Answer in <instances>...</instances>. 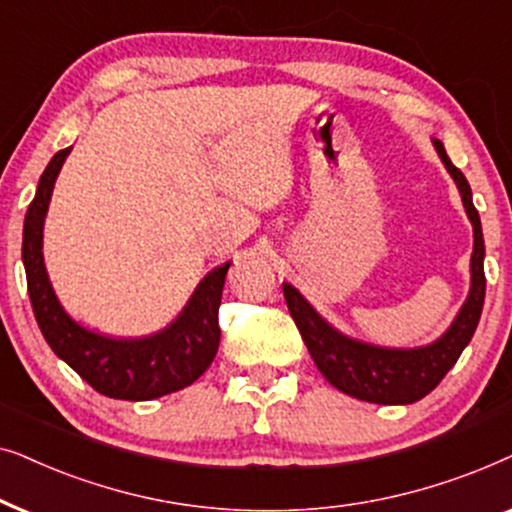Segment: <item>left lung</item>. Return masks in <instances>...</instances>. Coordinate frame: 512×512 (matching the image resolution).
<instances>
[{"mask_svg": "<svg viewBox=\"0 0 512 512\" xmlns=\"http://www.w3.org/2000/svg\"><path fill=\"white\" fill-rule=\"evenodd\" d=\"M442 163L459 187L463 208L473 222V257H470V295L452 327L438 342L424 349H379V346L353 342L332 330L311 304L292 288L283 285L285 302L295 320L299 335L309 349L313 363L332 386L353 398L377 405H410L424 398L452 370L461 351L466 349L480 323L485 304V241H482L480 215L470 199V185L459 168L449 161L440 140H433Z\"/></svg>", "mask_w": 512, "mask_h": 512, "instance_id": "obj_1", "label": "left lung"}]
</instances>
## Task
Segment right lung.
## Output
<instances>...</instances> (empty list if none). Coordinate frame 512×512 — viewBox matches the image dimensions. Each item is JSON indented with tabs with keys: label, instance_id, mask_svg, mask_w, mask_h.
Segmentation results:
<instances>
[{
	"label": "right lung",
	"instance_id": "obj_1",
	"mask_svg": "<svg viewBox=\"0 0 512 512\" xmlns=\"http://www.w3.org/2000/svg\"><path fill=\"white\" fill-rule=\"evenodd\" d=\"M70 149L49 161L23 227V264L27 292L39 330L58 358H63L95 391L117 400H152L194 384L213 363L220 346L217 311L229 262L210 271L189 299L185 311L159 335L145 339H109L74 320L58 304L44 269L42 229L56 177Z\"/></svg>",
	"mask_w": 512,
	"mask_h": 512
}]
</instances>
